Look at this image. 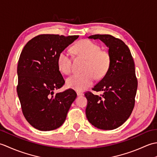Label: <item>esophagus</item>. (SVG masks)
Here are the masks:
<instances>
[{"mask_svg":"<svg viewBox=\"0 0 157 157\" xmlns=\"http://www.w3.org/2000/svg\"><path fill=\"white\" fill-rule=\"evenodd\" d=\"M77 95H78V96H82V95H84V94H83V93L81 92H77Z\"/></svg>","mask_w":157,"mask_h":157,"instance_id":"34e87169","label":"esophagus"}]
</instances>
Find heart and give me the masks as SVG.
Here are the masks:
<instances>
[{
	"mask_svg": "<svg viewBox=\"0 0 157 157\" xmlns=\"http://www.w3.org/2000/svg\"><path fill=\"white\" fill-rule=\"evenodd\" d=\"M77 55L87 59L84 71L82 74H75L67 79V86L78 92L84 91L93 84L95 77L101 79L107 73L111 56L108 52L101 51L98 44L90 40H82L73 46ZM59 69L64 74L71 71L72 56L67 50H63L59 53L56 59Z\"/></svg>",
	"mask_w": 157,
	"mask_h": 157,
	"instance_id": "b5f03b06",
	"label": "heart"
}]
</instances>
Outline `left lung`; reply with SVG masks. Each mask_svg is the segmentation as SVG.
Returning a JSON list of instances; mask_svg holds the SVG:
<instances>
[{
	"mask_svg": "<svg viewBox=\"0 0 157 157\" xmlns=\"http://www.w3.org/2000/svg\"><path fill=\"white\" fill-rule=\"evenodd\" d=\"M88 38L105 43L109 48L111 64L106 75L92 88L103 94L85 93L88 100L86 115L96 128L114 129L127 121L134 107L138 88L134 61L128 46L121 40L109 34L92 35Z\"/></svg>",
	"mask_w": 157,
	"mask_h": 157,
	"instance_id": "8db88e82",
	"label": "left lung"
}]
</instances>
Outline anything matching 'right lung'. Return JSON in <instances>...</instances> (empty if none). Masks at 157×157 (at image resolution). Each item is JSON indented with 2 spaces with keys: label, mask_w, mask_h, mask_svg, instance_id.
<instances>
[{
  "label": "right lung",
  "mask_w": 157,
  "mask_h": 157,
  "mask_svg": "<svg viewBox=\"0 0 157 157\" xmlns=\"http://www.w3.org/2000/svg\"><path fill=\"white\" fill-rule=\"evenodd\" d=\"M78 37L38 35L25 44L20 55L17 92L25 118L40 131L61 126L77 97L72 89L56 94L54 90L65 84L56 63L59 53Z\"/></svg>",
  "instance_id": "add662e5"
}]
</instances>
